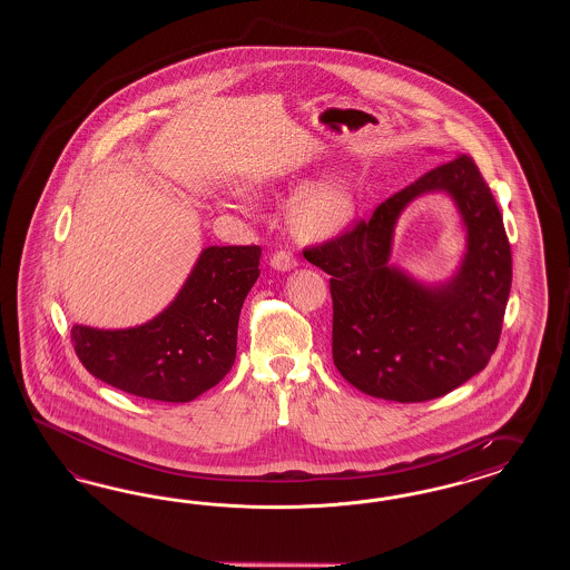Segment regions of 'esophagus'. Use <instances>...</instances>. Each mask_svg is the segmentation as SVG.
<instances>
[{"mask_svg":"<svg viewBox=\"0 0 570 570\" xmlns=\"http://www.w3.org/2000/svg\"><path fill=\"white\" fill-rule=\"evenodd\" d=\"M269 263H272V267L277 269V272H291V269H294V267L298 265V261H296V257H294L291 250H276V253L272 255Z\"/></svg>","mask_w":570,"mask_h":570,"instance_id":"obj_1","label":"esophagus"}]
</instances>
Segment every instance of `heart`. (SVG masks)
Here are the masks:
<instances>
[{"label": "heart", "instance_id": "heart-1", "mask_svg": "<svg viewBox=\"0 0 570 570\" xmlns=\"http://www.w3.org/2000/svg\"><path fill=\"white\" fill-rule=\"evenodd\" d=\"M353 215V196L338 181H326L307 191L293 208V227L303 238L336 234Z\"/></svg>", "mask_w": 570, "mask_h": 570}]
</instances>
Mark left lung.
<instances>
[{"label": "left lung", "mask_w": 570, "mask_h": 570, "mask_svg": "<svg viewBox=\"0 0 570 570\" xmlns=\"http://www.w3.org/2000/svg\"><path fill=\"white\" fill-rule=\"evenodd\" d=\"M449 190L469 229L465 263L449 285L426 289L387 265L392 229L415 195ZM330 274L332 355L365 395L420 403L443 397L484 370L500 343L512 253L500 208L474 158L460 155L389 196L367 222L307 246Z\"/></svg>", "instance_id": "1"}]
</instances>
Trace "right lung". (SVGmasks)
<instances>
[{"label": "right lung", "instance_id": "1", "mask_svg": "<svg viewBox=\"0 0 570 570\" xmlns=\"http://www.w3.org/2000/svg\"><path fill=\"white\" fill-rule=\"evenodd\" d=\"M261 246H208L167 309L138 328L72 326L87 372L141 399L186 403L224 380L236 360L244 298L259 277Z\"/></svg>", "mask_w": 570, "mask_h": 570}]
</instances>
